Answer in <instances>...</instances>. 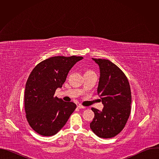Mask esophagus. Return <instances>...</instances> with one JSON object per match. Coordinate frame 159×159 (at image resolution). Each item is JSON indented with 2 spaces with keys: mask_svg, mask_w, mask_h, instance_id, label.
<instances>
[{
  "mask_svg": "<svg viewBox=\"0 0 159 159\" xmlns=\"http://www.w3.org/2000/svg\"><path fill=\"white\" fill-rule=\"evenodd\" d=\"M77 107L79 108V109H84V108H85V106H82V105H79V106H77Z\"/></svg>",
  "mask_w": 159,
  "mask_h": 159,
  "instance_id": "1",
  "label": "esophagus"
}]
</instances>
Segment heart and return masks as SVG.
<instances>
[{"label": "heart", "mask_w": 159, "mask_h": 159, "mask_svg": "<svg viewBox=\"0 0 159 159\" xmlns=\"http://www.w3.org/2000/svg\"><path fill=\"white\" fill-rule=\"evenodd\" d=\"M93 72V71L90 70H87L85 71V72Z\"/></svg>", "instance_id": "heart-1"}]
</instances>
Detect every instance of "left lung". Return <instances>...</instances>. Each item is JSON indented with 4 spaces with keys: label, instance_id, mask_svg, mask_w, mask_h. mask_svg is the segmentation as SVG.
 <instances>
[{
    "label": "left lung",
    "instance_id": "1",
    "mask_svg": "<svg viewBox=\"0 0 159 159\" xmlns=\"http://www.w3.org/2000/svg\"><path fill=\"white\" fill-rule=\"evenodd\" d=\"M99 66L98 94L102 111L92 107L94 118L90 128L100 138H112L124 128L131 112V94L128 79L120 68L109 60L93 58Z\"/></svg>",
    "mask_w": 159,
    "mask_h": 159
}]
</instances>
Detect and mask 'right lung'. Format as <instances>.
Segmentation results:
<instances>
[{
	"instance_id": "right-lung-1",
	"label": "right lung",
	"mask_w": 159,
	"mask_h": 159,
	"mask_svg": "<svg viewBox=\"0 0 159 159\" xmlns=\"http://www.w3.org/2000/svg\"><path fill=\"white\" fill-rule=\"evenodd\" d=\"M83 57L57 56L38 63L31 72L25 87V109L30 126L38 134L49 137L65 125L77 106L54 97L72 67Z\"/></svg>"
}]
</instances>
